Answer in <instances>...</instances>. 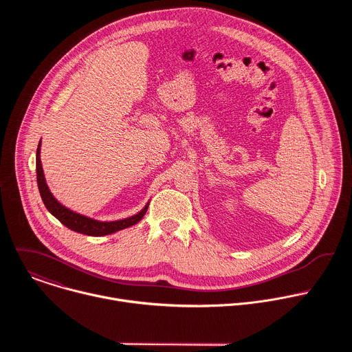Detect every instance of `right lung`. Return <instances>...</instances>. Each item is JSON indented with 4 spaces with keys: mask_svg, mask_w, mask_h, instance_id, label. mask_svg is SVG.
I'll list each match as a JSON object with an SVG mask.
<instances>
[{
    "mask_svg": "<svg viewBox=\"0 0 352 352\" xmlns=\"http://www.w3.org/2000/svg\"><path fill=\"white\" fill-rule=\"evenodd\" d=\"M36 174H37L38 192H40L43 204L47 208V210L54 217H57L65 227H68L69 230H72L75 232H80V234L90 235V236H102V235L113 234V232H117L120 230H124V228H128V227L136 224L138 221L142 220V217L147 212L148 204L138 214H135L132 217L118 220V221H97V220L85 217L82 214H78V213L67 209L52 195V192H50V189L45 184V178H44L43 168H41V160H40V143L37 146V153H36Z\"/></svg>",
    "mask_w": 352,
    "mask_h": 352,
    "instance_id": "right-lung-1",
    "label": "right lung"
}]
</instances>
